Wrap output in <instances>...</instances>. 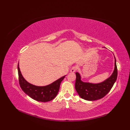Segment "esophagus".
<instances>
[{"label":"esophagus","mask_w":130,"mask_h":130,"mask_svg":"<svg viewBox=\"0 0 130 130\" xmlns=\"http://www.w3.org/2000/svg\"><path fill=\"white\" fill-rule=\"evenodd\" d=\"M77 70V67L76 66H73V67L71 68V69H70V72L74 73V72H75Z\"/></svg>","instance_id":"obj_1"}]
</instances>
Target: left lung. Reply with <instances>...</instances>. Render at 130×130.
I'll use <instances>...</instances> for the list:
<instances>
[{"instance_id": "obj_1", "label": "left lung", "mask_w": 130, "mask_h": 130, "mask_svg": "<svg viewBox=\"0 0 130 130\" xmlns=\"http://www.w3.org/2000/svg\"><path fill=\"white\" fill-rule=\"evenodd\" d=\"M118 70L115 59V68L112 75L103 82L93 84L84 82L81 80L79 73H76L75 89L80 96L86 100L93 101L100 99L107 94L111 88L117 78Z\"/></svg>"}]
</instances>
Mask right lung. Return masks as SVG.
I'll return each mask as SVG.
<instances>
[{
  "mask_svg": "<svg viewBox=\"0 0 130 130\" xmlns=\"http://www.w3.org/2000/svg\"><path fill=\"white\" fill-rule=\"evenodd\" d=\"M19 83L22 89L32 99L41 102H48L56 97L58 92L61 82L65 76H62L52 84L46 86H36L29 84L23 77L18 64Z\"/></svg>",
  "mask_w": 130,
  "mask_h": 130,
  "instance_id": "add662e5",
  "label": "right lung"
}]
</instances>
